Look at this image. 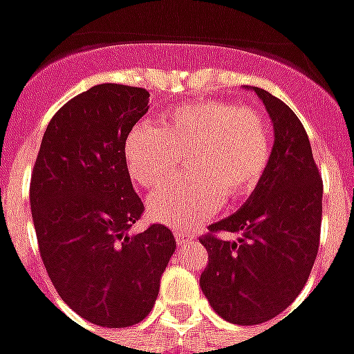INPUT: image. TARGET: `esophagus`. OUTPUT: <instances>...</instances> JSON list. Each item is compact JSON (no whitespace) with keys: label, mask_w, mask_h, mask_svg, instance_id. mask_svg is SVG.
<instances>
[{"label":"esophagus","mask_w":354,"mask_h":354,"mask_svg":"<svg viewBox=\"0 0 354 354\" xmlns=\"http://www.w3.org/2000/svg\"><path fill=\"white\" fill-rule=\"evenodd\" d=\"M174 237H176L178 245H184V243H187V241L192 239V235H187L185 231H176V233H174Z\"/></svg>","instance_id":"obj_1"}]
</instances>
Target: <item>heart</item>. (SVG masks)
Instances as JSON below:
<instances>
[{"label":"heart","instance_id":"b5f03b06","mask_svg":"<svg viewBox=\"0 0 354 354\" xmlns=\"http://www.w3.org/2000/svg\"><path fill=\"white\" fill-rule=\"evenodd\" d=\"M187 153L189 174L159 187L147 199L155 222L189 230L218 212L223 199L256 192L271 161V127L260 111L233 102H189L161 115V127H132L124 161L132 180L155 187Z\"/></svg>","mask_w":354,"mask_h":354}]
</instances>
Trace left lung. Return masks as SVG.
<instances>
[{"label": "left lung", "instance_id": "1", "mask_svg": "<svg viewBox=\"0 0 354 354\" xmlns=\"http://www.w3.org/2000/svg\"><path fill=\"white\" fill-rule=\"evenodd\" d=\"M245 88L271 117V161L245 205L199 239L208 252L199 282L223 320L252 326L284 311L309 279L319 252L322 180L296 113L263 88ZM218 230L238 237L227 241L214 235Z\"/></svg>", "mask_w": 354, "mask_h": 354}]
</instances>
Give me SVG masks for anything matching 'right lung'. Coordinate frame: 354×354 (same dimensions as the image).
<instances>
[{
	"label": "right lung",
	"instance_id": "add662e5",
	"mask_svg": "<svg viewBox=\"0 0 354 354\" xmlns=\"http://www.w3.org/2000/svg\"><path fill=\"white\" fill-rule=\"evenodd\" d=\"M146 88L102 83L58 109L35 159L30 207L45 269L64 304L106 328L132 326L151 311L176 250L144 212L124 161V140L146 115Z\"/></svg>",
	"mask_w": 354,
	"mask_h": 354
}]
</instances>
